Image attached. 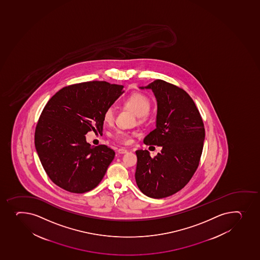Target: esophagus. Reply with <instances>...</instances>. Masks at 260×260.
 <instances>
[{
  "instance_id": "esophagus-1",
  "label": "esophagus",
  "mask_w": 260,
  "mask_h": 260,
  "mask_svg": "<svg viewBox=\"0 0 260 260\" xmlns=\"http://www.w3.org/2000/svg\"><path fill=\"white\" fill-rule=\"evenodd\" d=\"M128 150L125 149V148H119L118 150V153H120V154H124V153H128Z\"/></svg>"
}]
</instances>
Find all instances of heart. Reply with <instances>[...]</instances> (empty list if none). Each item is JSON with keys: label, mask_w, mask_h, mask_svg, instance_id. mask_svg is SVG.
Returning <instances> with one entry per match:
<instances>
[{"label": "heart", "mask_w": 260, "mask_h": 260, "mask_svg": "<svg viewBox=\"0 0 260 260\" xmlns=\"http://www.w3.org/2000/svg\"><path fill=\"white\" fill-rule=\"evenodd\" d=\"M126 107L132 109L138 117H144L149 113L151 108V102L149 98L142 93H132L126 97L123 101ZM115 118V111L113 107H108L103 113V119L107 123H113ZM114 139L120 141L123 143L132 142V134L124 131H118L113 135Z\"/></svg>", "instance_id": "b5f03b06"}]
</instances>
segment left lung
I'll return each mask as SVG.
<instances>
[{"label":"left lung","mask_w":260,"mask_h":260,"mask_svg":"<svg viewBox=\"0 0 260 260\" xmlns=\"http://www.w3.org/2000/svg\"><path fill=\"white\" fill-rule=\"evenodd\" d=\"M141 89H152L157 100L156 128L145 137L146 145L162 147L151 158L137 150L136 182L150 198H166L189 182L201 159L205 128L194 102L182 88L157 79Z\"/></svg>","instance_id":"8db88e82"}]
</instances>
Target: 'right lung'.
<instances>
[{"mask_svg":"<svg viewBox=\"0 0 260 260\" xmlns=\"http://www.w3.org/2000/svg\"><path fill=\"white\" fill-rule=\"evenodd\" d=\"M123 85L92 81L67 86L48 101L36 127L35 147L48 177L71 193L99 184L115 153L86 142L90 131L102 133L103 113L123 94Z\"/></svg>","mask_w":260,"mask_h":260,"instance_id":"add662e5","label":"right lung"}]
</instances>
